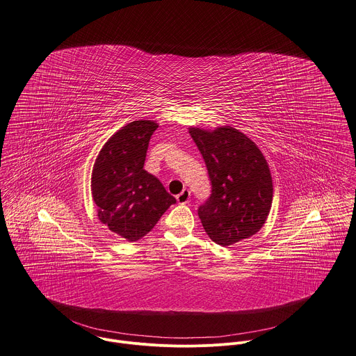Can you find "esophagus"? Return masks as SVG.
<instances>
[{
  "label": "esophagus",
  "mask_w": 356,
  "mask_h": 356,
  "mask_svg": "<svg viewBox=\"0 0 356 356\" xmlns=\"http://www.w3.org/2000/svg\"><path fill=\"white\" fill-rule=\"evenodd\" d=\"M190 191L188 190H183L177 197H176V200H177V202L179 204H181V205H186V204H188L190 202Z\"/></svg>",
  "instance_id": "esophagus-1"
}]
</instances>
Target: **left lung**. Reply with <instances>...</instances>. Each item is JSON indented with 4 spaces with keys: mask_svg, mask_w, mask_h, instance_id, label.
<instances>
[{
    "mask_svg": "<svg viewBox=\"0 0 356 356\" xmlns=\"http://www.w3.org/2000/svg\"><path fill=\"white\" fill-rule=\"evenodd\" d=\"M212 183V194L198 208L209 238L229 246L260 231L273 205V177L260 148L231 127L190 128Z\"/></svg>",
    "mask_w": 356,
    "mask_h": 356,
    "instance_id": "8db88e82",
    "label": "left lung"
}]
</instances>
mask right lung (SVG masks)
Returning <instances> with one entry per match:
<instances>
[{
	"instance_id": "1",
	"label": "right lung",
	"mask_w": 356,
	"mask_h": 356,
	"mask_svg": "<svg viewBox=\"0 0 356 356\" xmlns=\"http://www.w3.org/2000/svg\"><path fill=\"white\" fill-rule=\"evenodd\" d=\"M154 121H134L100 149L92 170V197L99 220L127 241H139L176 204L162 183L144 170Z\"/></svg>"
}]
</instances>
